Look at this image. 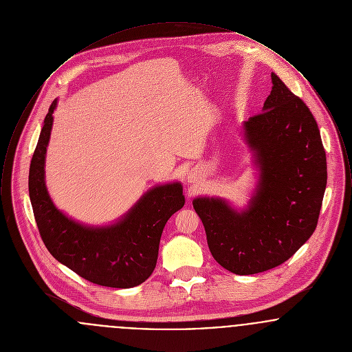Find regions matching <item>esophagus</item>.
<instances>
[{"instance_id": "esophagus-1", "label": "esophagus", "mask_w": 352, "mask_h": 352, "mask_svg": "<svg viewBox=\"0 0 352 352\" xmlns=\"http://www.w3.org/2000/svg\"><path fill=\"white\" fill-rule=\"evenodd\" d=\"M190 182H191V181H190Z\"/></svg>"}]
</instances>
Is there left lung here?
<instances>
[{
    "mask_svg": "<svg viewBox=\"0 0 352 352\" xmlns=\"http://www.w3.org/2000/svg\"><path fill=\"white\" fill-rule=\"evenodd\" d=\"M263 112L244 121L258 184L244 210L221 198L192 206L211 254L223 268L247 276L281 265L316 231L327 184L326 153L310 109L272 72Z\"/></svg>",
    "mask_w": 352,
    "mask_h": 352,
    "instance_id": "obj_1",
    "label": "left lung"
}]
</instances>
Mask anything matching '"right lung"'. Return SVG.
Segmentation results:
<instances>
[{
	"mask_svg": "<svg viewBox=\"0 0 352 352\" xmlns=\"http://www.w3.org/2000/svg\"><path fill=\"white\" fill-rule=\"evenodd\" d=\"M58 99L43 121L29 171V194L41 237L63 265L94 284L128 289L151 277L160 240L170 217L184 204L179 182L161 184L145 192L118 220L89 227L66 217L51 201L45 182V160Z\"/></svg>",
	"mask_w": 352,
	"mask_h": 352,
	"instance_id": "obj_1",
	"label": "right lung"
}]
</instances>
